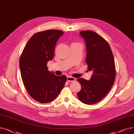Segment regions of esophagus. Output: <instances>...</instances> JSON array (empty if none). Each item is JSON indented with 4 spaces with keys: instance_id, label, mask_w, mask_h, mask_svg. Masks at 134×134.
I'll return each instance as SVG.
<instances>
[{
    "instance_id": "34e87169",
    "label": "esophagus",
    "mask_w": 134,
    "mask_h": 134,
    "mask_svg": "<svg viewBox=\"0 0 134 134\" xmlns=\"http://www.w3.org/2000/svg\"><path fill=\"white\" fill-rule=\"evenodd\" d=\"M67 81H69V82H73V81H74L76 79H75V78H73V77H72V76H69L67 77Z\"/></svg>"
}]
</instances>
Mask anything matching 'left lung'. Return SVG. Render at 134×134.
<instances>
[{"mask_svg":"<svg viewBox=\"0 0 134 134\" xmlns=\"http://www.w3.org/2000/svg\"><path fill=\"white\" fill-rule=\"evenodd\" d=\"M80 35L85 42L88 69L93 74L89 80L77 79L81 86L77 95L81 102L91 105L100 101L114 85L115 61L109 43L98 34L86 30L80 31Z\"/></svg>","mask_w":134,"mask_h":134,"instance_id":"8db88e82","label":"left lung"}]
</instances>
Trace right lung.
<instances>
[{
	"label": "right lung",
	"instance_id": "add662e5",
	"mask_svg": "<svg viewBox=\"0 0 134 134\" xmlns=\"http://www.w3.org/2000/svg\"><path fill=\"white\" fill-rule=\"evenodd\" d=\"M63 32L40 31L28 41L19 60L21 76L25 87L34 99L47 103L55 99L64 87L66 75L48 71L47 63L53 59L55 45Z\"/></svg>",
	"mask_w": 134,
	"mask_h": 134
}]
</instances>
